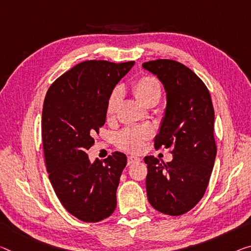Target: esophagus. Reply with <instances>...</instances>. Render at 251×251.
<instances>
[{
  "mask_svg": "<svg viewBox=\"0 0 251 251\" xmlns=\"http://www.w3.org/2000/svg\"><path fill=\"white\" fill-rule=\"evenodd\" d=\"M139 161H141V159L139 157L136 156H129L128 157V165H132L134 163H139Z\"/></svg>",
  "mask_w": 251,
  "mask_h": 251,
  "instance_id": "1",
  "label": "esophagus"
}]
</instances>
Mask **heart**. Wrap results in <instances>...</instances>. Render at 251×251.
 <instances>
[{
  "label": "heart",
  "instance_id": "1",
  "mask_svg": "<svg viewBox=\"0 0 251 251\" xmlns=\"http://www.w3.org/2000/svg\"><path fill=\"white\" fill-rule=\"evenodd\" d=\"M133 94L142 105L149 106L157 104L161 98V86L159 80L152 76H142L132 85ZM121 91L119 88L111 93L106 103V117L112 118L121 101ZM151 136L148 128H128L119 134L118 142L120 147L129 151L138 152L145 147V141Z\"/></svg>",
  "mask_w": 251,
  "mask_h": 251
}]
</instances>
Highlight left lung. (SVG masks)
I'll use <instances>...</instances> for the list:
<instances>
[{"label":"left lung","instance_id":"left-lung-1","mask_svg":"<svg viewBox=\"0 0 251 251\" xmlns=\"http://www.w3.org/2000/svg\"><path fill=\"white\" fill-rule=\"evenodd\" d=\"M142 67L158 77L166 92L155 147H173L167 164L145 157L147 198L153 209L176 217L193 209L209 184L217 156L213 105L205 84L178 61L157 59Z\"/></svg>","mask_w":251,"mask_h":251}]
</instances>
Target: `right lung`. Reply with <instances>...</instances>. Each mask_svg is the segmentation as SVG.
Segmentation results:
<instances>
[{
  "label": "right lung",
  "mask_w": 251,
  "mask_h": 251,
  "mask_svg": "<svg viewBox=\"0 0 251 251\" xmlns=\"http://www.w3.org/2000/svg\"><path fill=\"white\" fill-rule=\"evenodd\" d=\"M134 61L86 60L57 78L46 94L41 132L46 168L57 198L84 222L109 218L126 156L115 151L91 163L86 151L106 120V103Z\"/></svg>",
  "instance_id": "1"
}]
</instances>
